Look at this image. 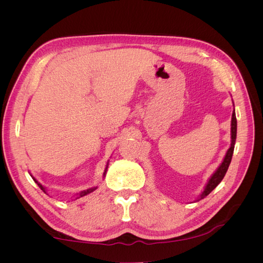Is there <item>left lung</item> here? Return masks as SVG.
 <instances>
[{
  "mask_svg": "<svg viewBox=\"0 0 263 263\" xmlns=\"http://www.w3.org/2000/svg\"><path fill=\"white\" fill-rule=\"evenodd\" d=\"M235 107V105H234ZM230 147L227 150V153L222 159L221 163L219 164L218 168L215 170V172L212 174L211 178L209 179L208 183H206V185L203 190V192L201 193V195L198 196V198L196 201H200L202 198H204L205 196H208L212 191L216 187L219 183L221 182V180L224 179L225 174L228 170V166L230 164V161H232V158H233V154H234V148H235V142H236V136H237V119H236V113H235V108L233 110V115H232V125H230Z\"/></svg>",
  "mask_w": 263,
  "mask_h": 263,
  "instance_id": "1",
  "label": "left lung"
}]
</instances>
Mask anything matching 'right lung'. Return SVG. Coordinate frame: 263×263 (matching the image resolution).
Returning a JSON list of instances; mask_svg holds the SVG:
<instances>
[{
    "mask_svg": "<svg viewBox=\"0 0 263 263\" xmlns=\"http://www.w3.org/2000/svg\"><path fill=\"white\" fill-rule=\"evenodd\" d=\"M107 168H108V162H107V164H106V168H105V170H104V173H103V178H104L105 176H106V172H107ZM30 176H31V174H30ZM31 177H33V176H31ZM33 179H34V181L37 183V185L39 186V187H41L43 191H44V192L45 193H47L46 192V187L43 185V184H41V183H39L34 177H33ZM98 189V186H93V187H90V189H87V190H84V191H81V192L80 193H78L77 194V198H80V197H82V196H85L86 194H90V193H92L93 192V191H95V190H97Z\"/></svg>",
    "mask_w": 263,
    "mask_h": 263,
    "instance_id": "1",
    "label": "right lung"
}]
</instances>
